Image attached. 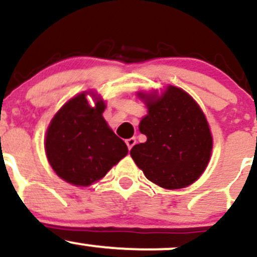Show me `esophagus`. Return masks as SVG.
Returning a JSON list of instances; mask_svg holds the SVG:
<instances>
[{
    "label": "esophagus",
    "mask_w": 257,
    "mask_h": 257,
    "mask_svg": "<svg viewBox=\"0 0 257 257\" xmlns=\"http://www.w3.org/2000/svg\"><path fill=\"white\" fill-rule=\"evenodd\" d=\"M125 143H126V147H128V149L131 150L132 148H133L134 145H136L137 141H136V138H129V139H126Z\"/></svg>",
    "instance_id": "obj_1"
}]
</instances>
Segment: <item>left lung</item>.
<instances>
[{
	"mask_svg": "<svg viewBox=\"0 0 257 257\" xmlns=\"http://www.w3.org/2000/svg\"><path fill=\"white\" fill-rule=\"evenodd\" d=\"M148 114L139 131L145 143L131 155L148 180L164 189H181L198 180L208 167L212 137L198 103L181 88L169 85L162 95L138 93Z\"/></svg>",
	"mask_w": 257,
	"mask_h": 257,
	"instance_id": "8db88e82",
	"label": "left lung"
}]
</instances>
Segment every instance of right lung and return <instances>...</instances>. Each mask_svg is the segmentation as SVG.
<instances>
[{
    "instance_id": "1",
    "label": "right lung",
    "mask_w": 257,
    "mask_h": 257,
    "mask_svg": "<svg viewBox=\"0 0 257 257\" xmlns=\"http://www.w3.org/2000/svg\"><path fill=\"white\" fill-rule=\"evenodd\" d=\"M85 94L83 92L69 99L56 113L45 139L52 169L76 186H88L100 180L128 154L126 144L103 118L104 102L95 98L92 107Z\"/></svg>"
}]
</instances>
